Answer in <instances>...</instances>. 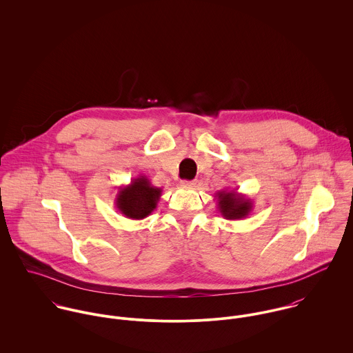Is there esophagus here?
Returning a JSON list of instances; mask_svg holds the SVG:
<instances>
[{
  "label": "esophagus",
  "instance_id": "esophagus-1",
  "mask_svg": "<svg viewBox=\"0 0 353 353\" xmlns=\"http://www.w3.org/2000/svg\"><path fill=\"white\" fill-rule=\"evenodd\" d=\"M196 185H197L196 181H182V186L188 188V189H193V188H196Z\"/></svg>",
  "mask_w": 353,
  "mask_h": 353
}]
</instances>
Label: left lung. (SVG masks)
<instances>
[{"mask_svg": "<svg viewBox=\"0 0 353 353\" xmlns=\"http://www.w3.org/2000/svg\"><path fill=\"white\" fill-rule=\"evenodd\" d=\"M217 209L227 220H242L252 210V201L235 190H220L216 193Z\"/></svg>", "mask_w": 353, "mask_h": 353, "instance_id": "1", "label": "left lung"}]
</instances>
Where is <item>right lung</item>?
Segmentation results:
<instances>
[{"mask_svg": "<svg viewBox=\"0 0 353 353\" xmlns=\"http://www.w3.org/2000/svg\"><path fill=\"white\" fill-rule=\"evenodd\" d=\"M160 197L161 189L152 186L145 175H140L128 186L119 188L115 208L128 219L143 220L156 209Z\"/></svg>", "mask_w": 353, "mask_h": 353, "instance_id": "add662e5", "label": "right lung"}]
</instances>
